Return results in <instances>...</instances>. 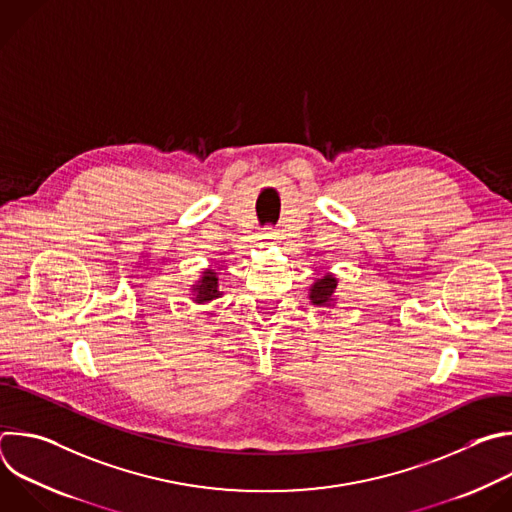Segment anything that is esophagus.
Segmentation results:
<instances>
[{"label":"esophagus","mask_w":512,"mask_h":512,"mask_svg":"<svg viewBox=\"0 0 512 512\" xmlns=\"http://www.w3.org/2000/svg\"><path fill=\"white\" fill-rule=\"evenodd\" d=\"M263 239H265V241H273V239H275V233H273V231H265Z\"/></svg>","instance_id":"esophagus-1"}]
</instances>
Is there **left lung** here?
<instances>
[{
	"label": "left lung",
	"mask_w": 512,
	"mask_h": 512,
	"mask_svg": "<svg viewBox=\"0 0 512 512\" xmlns=\"http://www.w3.org/2000/svg\"><path fill=\"white\" fill-rule=\"evenodd\" d=\"M336 287H338V279L332 273H326L324 277L316 279L310 285V300L314 306L320 308H334L336 304Z\"/></svg>",
	"instance_id": "1"
}]
</instances>
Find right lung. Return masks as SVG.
<instances>
[{
    "mask_svg": "<svg viewBox=\"0 0 512 512\" xmlns=\"http://www.w3.org/2000/svg\"><path fill=\"white\" fill-rule=\"evenodd\" d=\"M190 291L194 304H208L216 298H221V291H218V273L214 269H204L200 279L192 283Z\"/></svg>",
    "mask_w": 512,
    "mask_h": 512,
    "instance_id": "right-lung-1",
    "label": "right lung"
}]
</instances>
